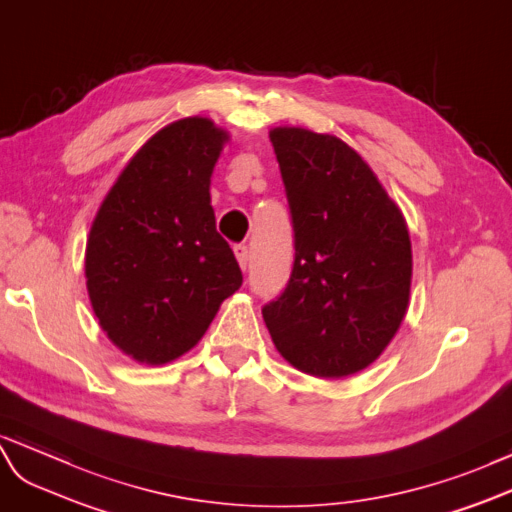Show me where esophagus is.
<instances>
[{
  "label": "esophagus",
  "mask_w": 512,
  "mask_h": 512,
  "mask_svg": "<svg viewBox=\"0 0 512 512\" xmlns=\"http://www.w3.org/2000/svg\"><path fill=\"white\" fill-rule=\"evenodd\" d=\"M233 253H235V257H238V264H240V268H242V270H246V264H248V246H244V244H235V246H233Z\"/></svg>",
  "instance_id": "34e87169"
}]
</instances>
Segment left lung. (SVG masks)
<instances>
[{
	"label": "left lung",
	"mask_w": 512,
	"mask_h": 512,
	"mask_svg": "<svg viewBox=\"0 0 512 512\" xmlns=\"http://www.w3.org/2000/svg\"><path fill=\"white\" fill-rule=\"evenodd\" d=\"M294 229V266L264 305L274 346L296 370L344 378L374 363L411 294L404 216L344 140L303 127L270 131Z\"/></svg>",
	"instance_id": "obj_1"
}]
</instances>
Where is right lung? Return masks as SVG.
Returning a JSON list of instances; mask_svg holds the SVG:
<instances>
[{
  "mask_svg": "<svg viewBox=\"0 0 512 512\" xmlns=\"http://www.w3.org/2000/svg\"><path fill=\"white\" fill-rule=\"evenodd\" d=\"M227 140L203 116L166 125L131 157L90 227V303L110 342L138 363L162 365L194 348L242 285L209 205Z\"/></svg>",
  "mask_w": 512,
  "mask_h": 512,
  "instance_id": "1",
  "label": "right lung"
}]
</instances>
